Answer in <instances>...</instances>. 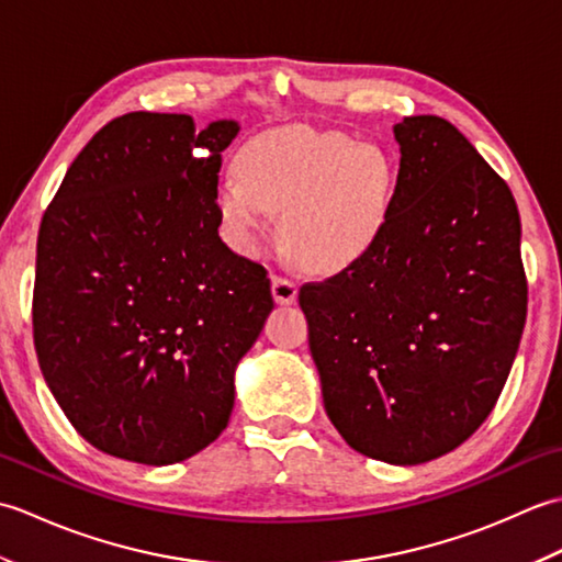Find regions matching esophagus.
Listing matches in <instances>:
<instances>
[{"label": "esophagus", "mask_w": 562, "mask_h": 562, "mask_svg": "<svg viewBox=\"0 0 562 562\" xmlns=\"http://www.w3.org/2000/svg\"><path fill=\"white\" fill-rule=\"evenodd\" d=\"M272 296L278 304H292L296 300V282L284 274H272Z\"/></svg>", "instance_id": "obj_1"}]
</instances>
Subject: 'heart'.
<instances>
[{
    "instance_id": "heart-1",
    "label": "heart",
    "mask_w": 562,
    "mask_h": 562,
    "mask_svg": "<svg viewBox=\"0 0 562 562\" xmlns=\"http://www.w3.org/2000/svg\"><path fill=\"white\" fill-rule=\"evenodd\" d=\"M217 190L236 248L254 254L280 210V236L304 266L330 270L362 256L386 222L396 188L389 154L342 133L282 127L248 142Z\"/></svg>"
}]
</instances>
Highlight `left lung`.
Returning <instances> with one entry per match:
<instances>
[{
  "instance_id": "left-lung-1",
  "label": "left lung",
  "mask_w": 562,
  "mask_h": 562,
  "mask_svg": "<svg viewBox=\"0 0 562 562\" xmlns=\"http://www.w3.org/2000/svg\"><path fill=\"white\" fill-rule=\"evenodd\" d=\"M386 222L300 306L324 405L369 459L415 465L463 445L503 393L527 321L509 186L437 115L393 125Z\"/></svg>"
}]
</instances>
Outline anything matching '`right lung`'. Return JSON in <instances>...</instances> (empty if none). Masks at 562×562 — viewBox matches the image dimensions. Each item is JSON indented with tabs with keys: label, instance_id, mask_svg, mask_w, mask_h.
<instances>
[{
	"label": "right lung",
	"instance_id": "obj_1",
	"mask_svg": "<svg viewBox=\"0 0 562 562\" xmlns=\"http://www.w3.org/2000/svg\"><path fill=\"white\" fill-rule=\"evenodd\" d=\"M238 123L135 111L71 161L38 232L33 342L77 432L169 465L212 445L234 372L272 312L268 270L220 238Z\"/></svg>",
	"mask_w": 562,
	"mask_h": 562
}]
</instances>
